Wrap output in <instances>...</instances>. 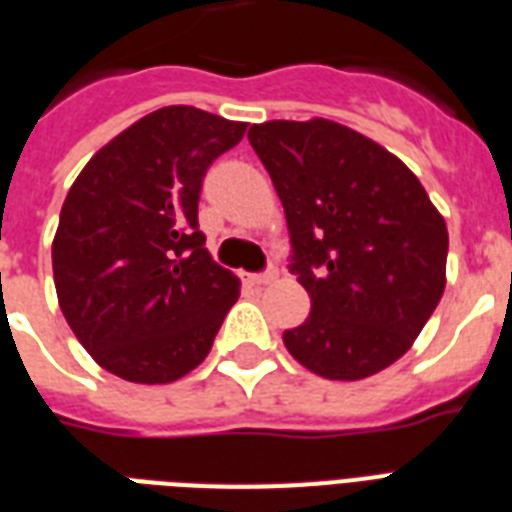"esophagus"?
Segmentation results:
<instances>
[{
    "mask_svg": "<svg viewBox=\"0 0 512 512\" xmlns=\"http://www.w3.org/2000/svg\"><path fill=\"white\" fill-rule=\"evenodd\" d=\"M249 284H255V287H265V284H271V281H276V271H265V273H252V276H247Z\"/></svg>",
    "mask_w": 512,
    "mask_h": 512,
    "instance_id": "esophagus-1",
    "label": "esophagus"
}]
</instances>
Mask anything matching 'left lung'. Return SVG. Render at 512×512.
I'll return each mask as SVG.
<instances>
[{"label": "left lung", "mask_w": 512, "mask_h": 512, "mask_svg": "<svg viewBox=\"0 0 512 512\" xmlns=\"http://www.w3.org/2000/svg\"><path fill=\"white\" fill-rule=\"evenodd\" d=\"M247 138L284 204L292 273L311 297L284 345L327 380L382 372L444 295V215L398 156L345 124L276 119Z\"/></svg>", "instance_id": "1"}]
</instances>
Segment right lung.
<instances>
[{
	"instance_id": "add662e5",
	"label": "right lung",
	"mask_w": 512,
	"mask_h": 512,
	"mask_svg": "<svg viewBox=\"0 0 512 512\" xmlns=\"http://www.w3.org/2000/svg\"><path fill=\"white\" fill-rule=\"evenodd\" d=\"M244 130L201 108H159L108 140L71 185L52 239L55 292L106 372L164 385L212 350L239 279L204 247L201 177Z\"/></svg>"
}]
</instances>
